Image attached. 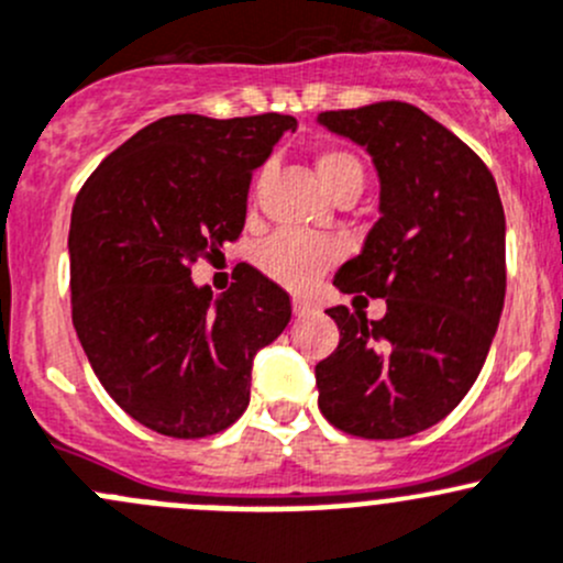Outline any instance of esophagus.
<instances>
[{
  "instance_id": "34e87169",
  "label": "esophagus",
  "mask_w": 563,
  "mask_h": 563,
  "mask_svg": "<svg viewBox=\"0 0 563 563\" xmlns=\"http://www.w3.org/2000/svg\"><path fill=\"white\" fill-rule=\"evenodd\" d=\"M292 311H295V317H306V314H311V311H314V303H311L309 298H300V295H295Z\"/></svg>"
}]
</instances>
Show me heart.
I'll return each mask as SVG.
<instances>
[{"instance_id": "b5f03b06", "label": "heart", "mask_w": 563, "mask_h": 563, "mask_svg": "<svg viewBox=\"0 0 563 563\" xmlns=\"http://www.w3.org/2000/svg\"><path fill=\"white\" fill-rule=\"evenodd\" d=\"M317 173L330 195L339 197L344 192L363 189V162L344 148H324L317 154ZM339 243L330 239H311L300 233H279L263 243L257 263L274 282L289 289L309 287L317 276L324 274L339 260Z\"/></svg>"}]
</instances>
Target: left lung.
<instances>
[{"mask_svg":"<svg viewBox=\"0 0 563 563\" xmlns=\"http://www.w3.org/2000/svg\"><path fill=\"white\" fill-rule=\"evenodd\" d=\"M317 121L379 176V219L333 284L387 303L382 320L328 309L341 339L314 368L320 409L352 437H411L461 404L488 357L507 292L501 197L485 162L409 102Z\"/></svg>","mask_w":563,"mask_h":563,"instance_id":"1","label":"left lung"}]
</instances>
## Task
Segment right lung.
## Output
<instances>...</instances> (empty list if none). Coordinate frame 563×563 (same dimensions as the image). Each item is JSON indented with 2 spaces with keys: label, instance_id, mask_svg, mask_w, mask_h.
Segmentation results:
<instances>
[{
  "label": "right lung",
  "instance_id": "obj_1",
  "mask_svg": "<svg viewBox=\"0 0 563 563\" xmlns=\"http://www.w3.org/2000/svg\"><path fill=\"white\" fill-rule=\"evenodd\" d=\"M292 115L181 113L143 126L100 162L69 222V289L80 346L132 420L173 439L233 426L252 363L292 317L252 265L213 295L192 263L241 235L252 173Z\"/></svg>",
  "mask_w": 563,
  "mask_h": 563
}]
</instances>
